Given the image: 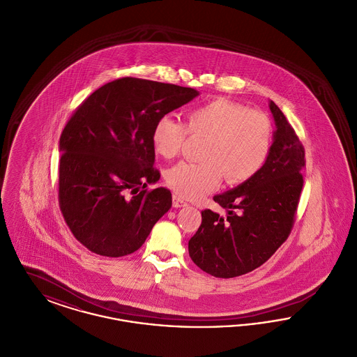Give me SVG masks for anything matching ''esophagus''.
Instances as JSON below:
<instances>
[{"mask_svg": "<svg viewBox=\"0 0 357 357\" xmlns=\"http://www.w3.org/2000/svg\"><path fill=\"white\" fill-rule=\"evenodd\" d=\"M172 204H174V207H185V206H187L186 201H183L179 195H174L172 197Z\"/></svg>", "mask_w": 357, "mask_h": 357, "instance_id": "34e87169", "label": "esophagus"}]
</instances>
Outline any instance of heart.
<instances>
[{
    "instance_id": "obj_1",
    "label": "heart",
    "mask_w": 357,
    "mask_h": 357,
    "mask_svg": "<svg viewBox=\"0 0 357 357\" xmlns=\"http://www.w3.org/2000/svg\"><path fill=\"white\" fill-rule=\"evenodd\" d=\"M188 134L207 137L204 163L181 162L167 172L169 186L183 198H197L226 183L241 185L261 170L269 156L273 124L258 109L215 98L188 111L186 124L163 116L153 128L155 153L171 159L182 151Z\"/></svg>"
}]
</instances>
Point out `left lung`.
<instances>
[{"label": "left lung", "mask_w": 357, "mask_h": 357, "mask_svg": "<svg viewBox=\"0 0 357 357\" xmlns=\"http://www.w3.org/2000/svg\"><path fill=\"white\" fill-rule=\"evenodd\" d=\"M275 131L264 167L252 179L215 195L226 217L206 208L188 241L192 262L218 278H233L265 264L288 239L304 186L305 150L282 111L269 102Z\"/></svg>", "instance_id": "8db88e82"}]
</instances>
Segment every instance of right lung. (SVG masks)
I'll list each match as a JSON object with an SVG mask.
<instances>
[{
    "mask_svg": "<svg viewBox=\"0 0 357 357\" xmlns=\"http://www.w3.org/2000/svg\"><path fill=\"white\" fill-rule=\"evenodd\" d=\"M198 91L136 77L102 85L60 136L59 204L69 230L104 257L136 252L172 204L153 167V128Z\"/></svg>",
    "mask_w": 357,
    "mask_h": 357,
    "instance_id": "1",
    "label": "right lung"
}]
</instances>
